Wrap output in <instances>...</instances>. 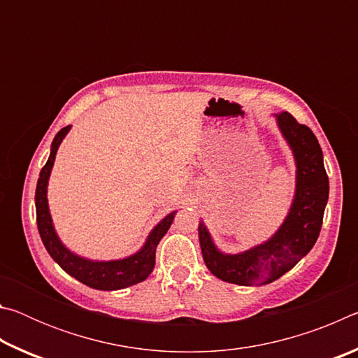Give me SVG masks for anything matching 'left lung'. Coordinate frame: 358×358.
<instances>
[{
    "instance_id": "obj_1",
    "label": "left lung",
    "mask_w": 358,
    "mask_h": 358,
    "mask_svg": "<svg viewBox=\"0 0 358 358\" xmlns=\"http://www.w3.org/2000/svg\"><path fill=\"white\" fill-rule=\"evenodd\" d=\"M276 120L296 162L295 197L282 226L268 241L240 254L221 252L203 222L199 226L205 265L226 282L262 286L278 280L311 251L322 227L329 201V177L322 150L313 131L289 112L276 115Z\"/></svg>"
}]
</instances>
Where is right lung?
<instances>
[{"mask_svg":"<svg viewBox=\"0 0 358 358\" xmlns=\"http://www.w3.org/2000/svg\"><path fill=\"white\" fill-rule=\"evenodd\" d=\"M71 126H66L58 132L52 142V151L50 156L42 167L39 173L38 186H36V221H38L39 235L44 243L45 250L50 254L52 259L62 266V268L74 276L87 286L99 290H117L124 289L134 284L147 280L148 275L155 268V259H156V248L159 245L161 238L167 234L169 227L173 221L175 211L167 215L157 226L151 230L148 235L147 243L134 256H129L126 259L120 260H108V262H94V260H88L83 257L76 256L71 252L62 241H59L58 235L53 229L52 216L48 211L47 203V183L48 177H50V171L53 167V161H55L57 150L59 143L68 134Z\"/></svg>","mask_w":358,"mask_h":358,"instance_id":"add662e5","label":"right lung"}]
</instances>
